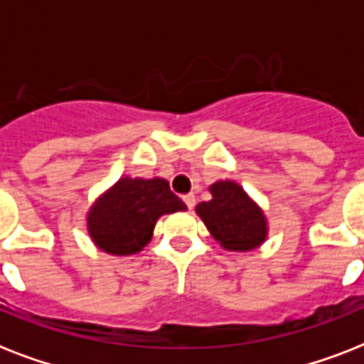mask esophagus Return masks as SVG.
I'll list each match as a JSON object with an SVG mask.
<instances>
[{
	"label": "esophagus",
	"instance_id": "1",
	"mask_svg": "<svg viewBox=\"0 0 364 364\" xmlns=\"http://www.w3.org/2000/svg\"><path fill=\"white\" fill-rule=\"evenodd\" d=\"M183 202L187 204L188 210H193L194 204H196V196H194V194H185V196H183Z\"/></svg>",
	"mask_w": 364,
	"mask_h": 364
}]
</instances>
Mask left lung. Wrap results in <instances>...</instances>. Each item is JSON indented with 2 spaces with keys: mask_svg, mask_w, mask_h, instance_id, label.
Segmentation results:
<instances>
[{
  "mask_svg": "<svg viewBox=\"0 0 364 364\" xmlns=\"http://www.w3.org/2000/svg\"><path fill=\"white\" fill-rule=\"evenodd\" d=\"M210 202H200L196 213L211 236L228 251H249L266 240L268 227L259 205L234 181H217L210 187Z\"/></svg>",
  "mask_w": 364,
  "mask_h": 364,
  "instance_id": "8db88e82",
  "label": "left lung"
}]
</instances>
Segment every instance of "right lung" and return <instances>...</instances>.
Instances as JSON below:
<instances>
[{
	"mask_svg": "<svg viewBox=\"0 0 364 364\" xmlns=\"http://www.w3.org/2000/svg\"><path fill=\"white\" fill-rule=\"evenodd\" d=\"M185 210L166 179L121 177L88 211V234L105 253L134 255L151 242L159 217Z\"/></svg>",
	"mask_w": 364,
	"mask_h": 364,
	"instance_id": "1",
	"label": "right lung"
}]
</instances>
